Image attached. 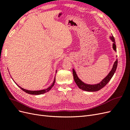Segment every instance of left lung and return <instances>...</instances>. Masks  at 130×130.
<instances>
[{
  "label": "left lung",
  "instance_id": "left-lung-1",
  "mask_svg": "<svg viewBox=\"0 0 130 130\" xmlns=\"http://www.w3.org/2000/svg\"><path fill=\"white\" fill-rule=\"evenodd\" d=\"M110 39L113 42L112 48L114 49V51L116 52V44H115V39H114V37H113V36L110 37ZM117 66H118V59H116V61L114 62V65H113L111 70L110 71L109 74L106 76V77H105L104 79H103L101 82L99 83V84H95V85H88V84H85L84 82H83L81 80V79L78 77V76H77V74H76L75 70L73 69L72 72H73V76H74V78L75 82L76 84V85H77L78 87H79V88L82 89V90L87 91V92L98 91L100 90V89H101L102 88L104 87V86L109 82V81L110 80L116 71V68H117Z\"/></svg>",
  "mask_w": 130,
  "mask_h": 130
}]
</instances>
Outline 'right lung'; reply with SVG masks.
<instances>
[{"label": "right lung", "instance_id": "add662e5", "mask_svg": "<svg viewBox=\"0 0 130 130\" xmlns=\"http://www.w3.org/2000/svg\"><path fill=\"white\" fill-rule=\"evenodd\" d=\"M55 82V78H54V81H53L52 85L51 86H49V87L46 89H42V90H40V91H28V90H27V89H25L21 88V87H20L19 85H18L16 84L17 85L19 86V87L22 89V91H24V92H25L26 93H28V94H33V95H39V94H43V93H45L51 90V89L53 87V86H54Z\"/></svg>", "mask_w": 130, "mask_h": 130}]
</instances>
